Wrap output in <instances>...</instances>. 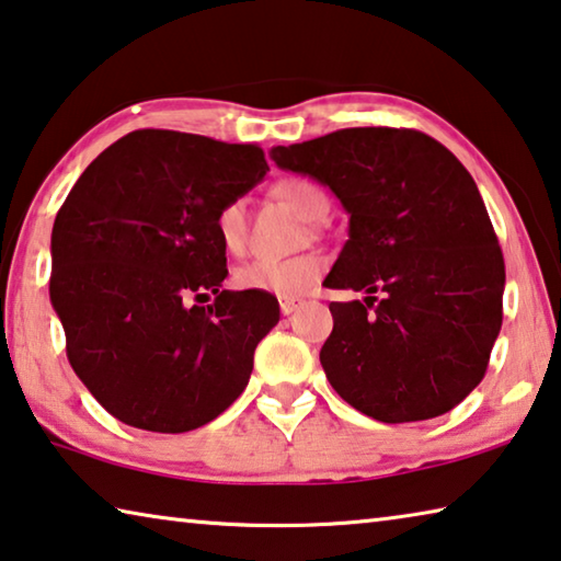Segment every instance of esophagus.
Returning a JSON list of instances; mask_svg holds the SVG:
<instances>
[{
	"instance_id": "esophagus-1",
	"label": "esophagus",
	"mask_w": 561,
	"mask_h": 561,
	"mask_svg": "<svg viewBox=\"0 0 561 561\" xmlns=\"http://www.w3.org/2000/svg\"><path fill=\"white\" fill-rule=\"evenodd\" d=\"M301 305H305V301H301L299 297H279V309H282L284 317H289L291 312H297Z\"/></svg>"
}]
</instances>
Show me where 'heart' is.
I'll return each instance as SVG.
<instances>
[{"instance_id": "obj_1", "label": "heart", "mask_w": 561, "mask_h": 561, "mask_svg": "<svg viewBox=\"0 0 561 561\" xmlns=\"http://www.w3.org/2000/svg\"><path fill=\"white\" fill-rule=\"evenodd\" d=\"M272 194L305 221H319L327 215V194L314 182L289 176L272 186ZM215 232L221 247L232 254H242L247 247V207L242 199L221 204L215 217ZM324 262L317 254H299L291 260H254L239 266L234 282L239 289L266 291L277 297H295L307 291L322 277Z\"/></svg>"}]
</instances>
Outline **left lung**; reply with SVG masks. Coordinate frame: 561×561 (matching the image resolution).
I'll return each mask as SVG.
<instances>
[{"mask_svg":"<svg viewBox=\"0 0 561 561\" xmlns=\"http://www.w3.org/2000/svg\"><path fill=\"white\" fill-rule=\"evenodd\" d=\"M270 157L329 186L350 215L324 284L369 297L329 305L319 362L334 392L385 424L455 409L502 329L504 256L472 174L437 139L392 127L340 129Z\"/></svg>","mask_w":561,"mask_h":561,"instance_id":"left-lung-1","label":"left lung"}]
</instances>
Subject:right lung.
<instances>
[{
    "instance_id": "1",
    "label": "right lung",
    "mask_w": 561,
    "mask_h": 561,
    "mask_svg": "<svg viewBox=\"0 0 561 561\" xmlns=\"http://www.w3.org/2000/svg\"><path fill=\"white\" fill-rule=\"evenodd\" d=\"M266 172L256 145L139 129L106 147L61 204L49 299L69 364L119 422L190 432L244 392L279 301L221 289L215 217ZM209 294L215 306L191 305Z\"/></svg>"
}]
</instances>
